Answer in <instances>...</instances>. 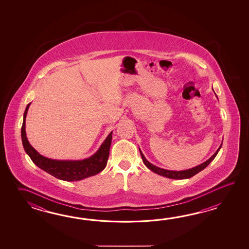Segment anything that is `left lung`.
Instances as JSON below:
<instances>
[{"label": "left lung", "instance_id": "8db88e82", "mask_svg": "<svg viewBox=\"0 0 249 249\" xmlns=\"http://www.w3.org/2000/svg\"><path fill=\"white\" fill-rule=\"evenodd\" d=\"M222 143L221 144V146L218 148L216 151H215V153L213 154L210 159H207L206 162L198 164V165H196V166L193 167V168H191V169L182 170V171H171V170L163 169V168H160L159 166H156V165H154L151 163H149L148 160L146 159V158L144 157V155L142 152L141 148H139V149H140V153H141V157L142 159L143 163L148 167V169L151 170L152 172L158 174V175L166 177V178L175 179V180H182V179H189V178H191V177L194 176L196 174H198L199 172H201L202 170L205 169L207 165L210 164L212 161L214 159V158L216 157L219 150L222 148Z\"/></svg>", "mask_w": 249, "mask_h": 249}]
</instances>
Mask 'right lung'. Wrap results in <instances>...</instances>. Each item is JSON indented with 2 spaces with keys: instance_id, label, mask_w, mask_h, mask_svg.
Here are the masks:
<instances>
[{
  "instance_id": "add662e5",
  "label": "right lung",
  "mask_w": 249,
  "mask_h": 249,
  "mask_svg": "<svg viewBox=\"0 0 249 249\" xmlns=\"http://www.w3.org/2000/svg\"><path fill=\"white\" fill-rule=\"evenodd\" d=\"M30 104L31 103L27 104L23 117V124L21 127L22 143L26 153L30 157L31 160L39 168L59 180L67 181L83 180L87 177L96 175L101 173L102 170H104L109 156L113 132L107 135L106 140L101 144V147L96 151V153L88 159L83 160H57L48 159L38 153L27 140L26 133V117Z\"/></svg>"
}]
</instances>
